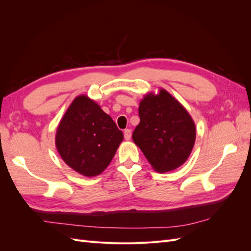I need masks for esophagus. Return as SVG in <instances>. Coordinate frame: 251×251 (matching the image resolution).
Listing matches in <instances>:
<instances>
[{
	"label": "esophagus",
	"instance_id": "obj_1",
	"mask_svg": "<svg viewBox=\"0 0 251 251\" xmlns=\"http://www.w3.org/2000/svg\"><path fill=\"white\" fill-rule=\"evenodd\" d=\"M124 135H125L126 140H130L131 139V136H132V132H131L130 128H126L125 132H124Z\"/></svg>",
	"mask_w": 251,
	"mask_h": 251
}]
</instances>
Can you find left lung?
Returning <instances> with one entry per match:
<instances>
[{"mask_svg": "<svg viewBox=\"0 0 251 251\" xmlns=\"http://www.w3.org/2000/svg\"><path fill=\"white\" fill-rule=\"evenodd\" d=\"M140 123L132 138L159 173L176 170L194 148L196 126L193 118L164 89L147 94L139 104Z\"/></svg>", "mask_w": 251, "mask_h": 251, "instance_id": "obj_1", "label": "left lung"}]
</instances>
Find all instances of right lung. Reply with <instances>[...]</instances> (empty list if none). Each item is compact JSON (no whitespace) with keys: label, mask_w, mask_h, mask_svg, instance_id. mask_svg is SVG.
<instances>
[{"label":"right lung","mask_w":251,"mask_h":251,"mask_svg":"<svg viewBox=\"0 0 251 251\" xmlns=\"http://www.w3.org/2000/svg\"><path fill=\"white\" fill-rule=\"evenodd\" d=\"M124 134L94 100L79 95L57 126L55 146L63 160L86 177L101 174L115 155Z\"/></svg>","instance_id":"1"}]
</instances>
